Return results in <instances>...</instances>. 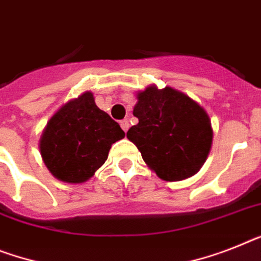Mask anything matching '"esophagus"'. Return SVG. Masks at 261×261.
Instances as JSON below:
<instances>
[{"label":"esophagus","mask_w":261,"mask_h":261,"mask_svg":"<svg viewBox=\"0 0 261 261\" xmlns=\"http://www.w3.org/2000/svg\"><path fill=\"white\" fill-rule=\"evenodd\" d=\"M120 125H121L122 130H124V132H126V130L129 129V121L128 120H122V121L120 122Z\"/></svg>","instance_id":"obj_1"}]
</instances>
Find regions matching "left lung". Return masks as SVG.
Returning a JSON list of instances; mask_svg holds the SVG:
<instances>
[{"mask_svg": "<svg viewBox=\"0 0 261 261\" xmlns=\"http://www.w3.org/2000/svg\"><path fill=\"white\" fill-rule=\"evenodd\" d=\"M133 116L139 124L126 132L146 165L165 181H180L200 171L210 154V116L191 97L150 85L137 93Z\"/></svg>", "mask_w": 261, "mask_h": 261, "instance_id": "1", "label": "left lung"}]
</instances>
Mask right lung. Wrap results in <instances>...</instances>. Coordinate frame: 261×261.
<instances>
[{
    "label": "right lung",
    "instance_id": "obj_1",
    "mask_svg": "<svg viewBox=\"0 0 261 261\" xmlns=\"http://www.w3.org/2000/svg\"><path fill=\"white\" fill-rule=\"evenodd\" d=\"M124 130L85 92L56 112L40 139V152L53 176L64 182L89 180L104 164Z\"/></svg>",
    "mask_w": 261,
    "mask_h": 261
}]
</instances>
